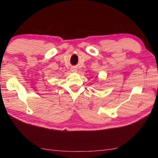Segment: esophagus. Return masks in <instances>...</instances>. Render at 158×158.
<instances>
[{"mask_svg": "<svg viewBox=\"0 0 158 158\" xmlns=\"http://www.w3.org/2000/svg\"><path fill=\"white\" fill-rule=\"evenodd\" d=\"M71 71L73 72V73H77V69L75 68H71Z\"/></svg>", "mask_w": 158, "mask_h": 158, "instance_id": "34e87169", "label": "esophagus"}]
</instances>
